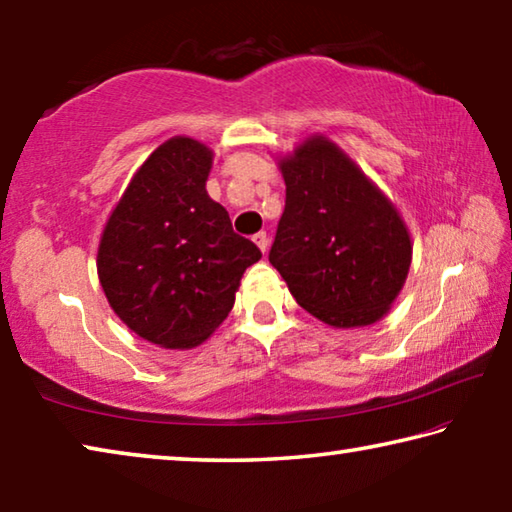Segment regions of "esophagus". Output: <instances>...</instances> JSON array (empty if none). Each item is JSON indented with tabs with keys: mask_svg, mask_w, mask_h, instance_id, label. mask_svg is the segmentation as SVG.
Instances as JSON below:
<instances>
[{
	"mask_svg": "<svg viewBox=\"0 0 512 512\" xmlns=\"http://www.w3.org/2000/svg\"><path fill=\"white\" fill-rule=\"evenodd\" d=\"M253 241L257 244V248L262 250V253L266 255V250H268V237H266V232H257V235L253 237Z\"/></svg>",
	"mask_w": 512,
	"mask_h": 512,
	"instance_id": "1",
	"label": "esophagus"
}]
</instances>
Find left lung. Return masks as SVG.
I'll return each mask as SVG.
<instances>
[{"label": "left lung", "instance_id": "1", "mask_svg": "<svg viewBox=\"0 0 512 512\" xmlns=\"http://www.w3.org/2000/svg\"><path fill=\"white\" fill-rule=\"evenodd\" d=\"M287 203L268 253L302 309L350 329L377 323L400 296L413 244L395 205L323 135L277 162Z\"/></svg>", "mask_w": 512, "mask_h": 512}]
</instances>
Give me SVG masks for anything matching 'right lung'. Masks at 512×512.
<instances>
[{
  "label": "right lung",
  "mask_w": 512,
  "mask_h": 512,
  "mask_svg": "<svg viewBox=\"0 0 512 512\" xmlns=\"http://www.w3.org/2000/svg\"><path fill=\"white\" fill-rule=\"evenodd\" d=\"M214 153L171 137L135 171L103 228L97 271L115 314L144 341L201 345L235 305L259 248L207 196Z\"/></svg>",
  "instance_id": "add662e5"
}]
</instances>
